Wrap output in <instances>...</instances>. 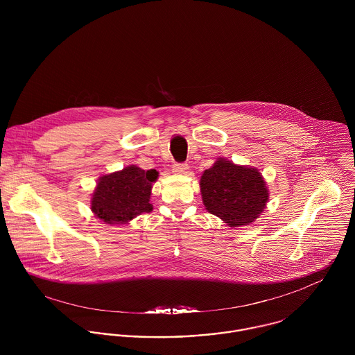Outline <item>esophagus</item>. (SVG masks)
<instances>
[{"instance_id":"esophagus-1","label":"esophagus","mask_w":355,"mask_h":355,"mask_svg":"<svg viewBox=\"0 0 355 355\" xmlns=\"http://www.w3.org/2000/svg\"><path fill=\"white\" fill-rule=\"evenodd\" d=\"M172 172L176 175H186L189 172V165L187 164H175L172 166Z\"/></svg>"}]
</instances>
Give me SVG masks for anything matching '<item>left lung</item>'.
Returning <instances> with one entry per match:
<instances>
[{
    "label": "left lung",
    "mask_w": 355,
    "mask_h": 355,
    "mask_svg": "<svg viewBox=\"0 0 355 355\" xmlns=\"http://www.w3.org/2000/svg\"><path fill=\"white\" fill-rule=\"evenodd\" d=\"M207 211L230 227L253 223L265 209L269 191L258 169L218 158L200 182Z\"/></svg>",
    "instance_id": "8db88e82"
}]
</instances>
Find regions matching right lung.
I'll list each match as a JSON object with an SVG mask.
<instances>
[{
  "mask_svg": "<svg viewBox=\"0 0 355 355\" xmlns=\"http://www.w3.org/2000/svg\"><path fill=\"white\" fill-rule=\"evenodd\" d=\"M155 169L125 166L119 172L98 179L92 198L93 213L105 224H127L141 213L153 210L152 184L157 180Z\"/></svg>",
  "mask_w": 355,
  "mask_h": 355,
  "instance_id": "right-lung-1",
  "label": "right lung"
}]
</instances>
